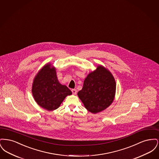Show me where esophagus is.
<instances>
[{
  "mask_svg": "<svg viewBox=\"0 0 159 159\" xmlns=\"http://www.w3.org/2000/svg\"><path fill=\"white\" fill-rule=\"evenodd\" d=\"M71 92H72L73 94H74V95H76V93H77V90H76V89H73L71 90Z\"/></svg>",
  "mask_w": 159,
  "mask_h": 159,
  "instance_id": "34e87169",
  "label": "esophagus"
}]
</instances>
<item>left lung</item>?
Listing matches in <instances>:
<instances>
[{
  "label": "left lung",
  "instance_id": "8db88e82",
  "mask_svg": "<svg viewBox=\"0 0 159 159\" xmlns=\"http://www.w3.org/2000/svg\"><path fill=\"white\" fill-rule=\"evenodd\" d=\"M116 84L111 72L102 66L90 73L84 80L77 95L85 108L92 113L106 109L113 101Z\"/></svg>",
  "mask_w": 159,
  "mask_h": 159
}]
</instances>
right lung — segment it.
<instances>
[{
	"mask_svg": "<svg viewBox=\"0 0 159 159\" xmlns=\"http://www.w3.org/2000/svg\"><path fill=\"white\" fill-rule=\"evenodd\" d=\"M55 70L51 64H46L35 76L32 85L35 101L48 111L57 109L65 98L72 94L66 85L60 83Z\"/></svg>",
	"mask_w": 159,
	"mask_h": 159,
	"instance_id": "right-lung-1",
	"label": "right lung"
}]
</instances>
